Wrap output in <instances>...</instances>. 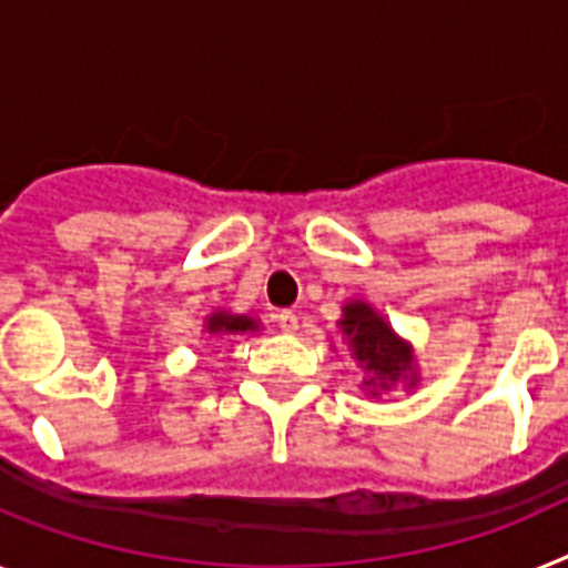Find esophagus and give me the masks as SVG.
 Masks as SVG:
<instances>
[{
  "label": "esophagus",
  "mask_w": 568,
  "mask_h": 568,
  "mask_svg": "<svg viewBox=\"0 0 568 568\" xmlns=\"http://www.w3.org/2000/svg\"><path fill=\"white\" fill-rule=\"evenodd\" d=\"M276 323H280V328H283L285 335H294V332L300 328L297 314H294V312H280V314H276Z\"/></svg>",
  "instance_id": "34e87169"
}]
</instances>
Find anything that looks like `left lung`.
Masks as SVG:
<instances>
[{"instance_id":"8db88e82","label":"left lung","mask_w":568,"mask_h":568,"mask_svg":"<svg viewBox=\"0 0 568 568\" xmlns=\"http://www.w3.org/2000/svg\"><path fill=\"white\" fill-rule=\"evenodd\" d=\"M343 337L349 343L352 357L366 373V393L378 398L384 389L404 381L407 387H416V357L409 343L395 335L378 312L364 300H352L343 306V317L337 321Z\"/></svg>"}]
</instances>
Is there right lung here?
Instances as JSON below:
<instances>
[{
  "label": "right lung",
  "instance_id": "obj_1",
  "mask_svg": "<svg viewBox=\"0 0 568 568\" xmlns=\"http://www.w3.org/2000/svg\"><path fill=\"white\" fill-rule=\"evenodd\" d=\"M260 323L247 314H231V312H213L207 321H204V332L207 335H247V332H256Z\"/></svg>",
  "mask_w": 568,
  "mask_h": 568
}]
</instances>
